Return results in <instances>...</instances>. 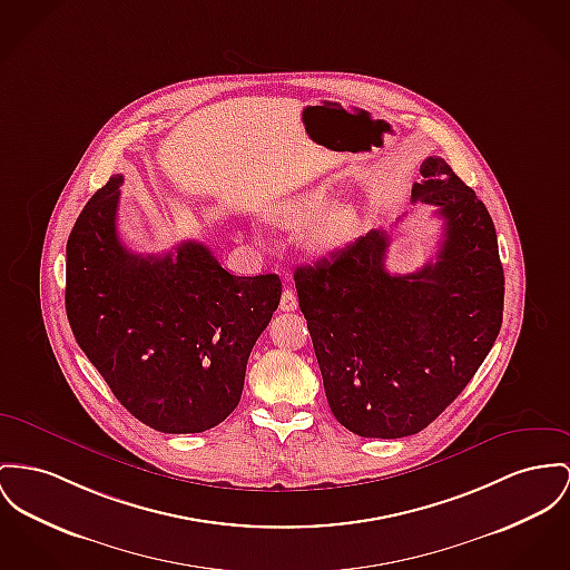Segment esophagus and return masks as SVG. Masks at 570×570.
<instances>
[{"label":"esophagus","instance_id":"esophagus-1","mask_svg":"<svg viewBox=\"0 0 570 570\" xmlns=\"http://www.w3.org/2000/svg\"><path fill=\"white\" fill-rule=\"evenodd\" d=\"M298 308V298H296V294L292 292V289H285L283 292V296H281V311H296Z\"/></svg>","mask_w":570,"mask_h":570}]
</instances>
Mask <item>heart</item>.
Instances as JSON below:
<instances>
[{"instance_id": "1", "label": "heart", "mask_w": 570, "mask_h": 570, "mask_svg": "<svg viewBox=\"0 0 570 570\" xmlns=\"http://www.w3.org/2000/svg\"><path fill=\"white\" fill-rule=\"evenodd\" d=\"M328 203L331 190L324 186L296 191L272 207V218L283 227H298L320 214V218L304 233V246L313 253H331L356 235L358 216L350 205H333L324 213Z\"/></svg>"}]
</instances>
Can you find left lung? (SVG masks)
I'll return each instance as SVG.
<instances>
[{"mask_svg":"<svg viewBox=\"0 0 570 570\" xmlns=\"http://www.w3.org/2000/svg\"><path fill=\"white\" fill-rule=\"evenodd\" d=\"M419 173L413 203L443 220L436 262L386 272L389 233L374 228L294 274L328 406L367 439L411 436L439 417L484 363L503 317L489 209L445 159L428 157Z\"/></svg>","mask_w":570,"mask_h":570,"instance_id":"8db88e82","label":"left lung"}]
</instances>
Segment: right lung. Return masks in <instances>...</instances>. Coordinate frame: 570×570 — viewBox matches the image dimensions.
Wrapping results in <instances>:
<instances>
[{
	"instance_id": "add662e5",
	"label": "right lung",
	"mask_w": 570,
	"mask_h": 570,
	"mask_svg": "<svg viewBox=\"0 0 570 570\" xmlns=\"http://www.w3.org/2000/svg\"><path fill=\"white\" fill-rule=\"evenodd\" d=\"M122 177L95 191L67 242L76 342L145 425L205 432L235 411L246 363L281 301L276 274L233 276L200 242L136 255L116 230Z\"/></svg>"
}]
</instances>
